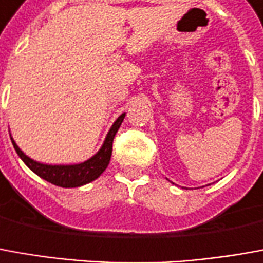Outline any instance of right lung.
Listing matches in <instances>:
<instances>
[{
    "label": "right lung",
    "mask_w": 263,
    "mask_h": 263,
    "mask_svg": "<svg viewBox=\"0 0 263 263\" xmlns=\"http://www.w3.org/2000/svg\"><path fill=\"white\" fill-rule=\"evenodd\" d=\"M124 118H125V114L119 115L117 118V121L111 126V129L106 134L104 144L93 157L84 162L74 163V165H48V163L36 162L34 159L27 157L23 151L20 149V146L15 144L12 137H11V141H12V145L15 148L18 157L21 158L29 170L40 178L45 179L47 182L54 183L57 186L77 188V186H82L85 183L95 181L106 170L108 163L111 161V155H112L114 137L118 132Z\"/></svg>",
    "instance_id": "obj_1"
}]
</instances>
